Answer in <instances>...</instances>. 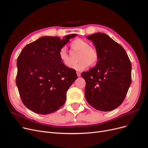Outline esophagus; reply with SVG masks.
Segmentation results:
<instances>
[{
	"mask_svg": "<svg viewBox=\"0 0 148 148\" xmlns=\"http://www.w3.org/2000/svg\"><path fill=\"white\" fill-rule=\"evenodd\" d=\"M80 72H78V71H77V76L78 77H80Z\"/></svg>",
	"mask_w": 148,
	"mask_h": 148,
	"instance_id": "obj_1",
	"label": "esophagus"
}]
</instances>
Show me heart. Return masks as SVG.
Segmentation results:
<instances>
[{"label":"heart","instance_id":"b5f03b06","mask_svg":"<svg viewBox=\"0 0 148 148\" xmlns=\"http://www.w3.org/2000/svg\"><path fill=\"white\" fill-rule=\"evenodd\" d=\"M71 47L75 50L79 51V62L71 66V68L76 71H82L86 69L89 65L94 66L99 60L98 51L95 48L90 47L89 43L82 38H76L71 43ZM59 57L61 63L64 66L69 67L71 65L66 48L62 47L59 52Z\"/></svg>","mask_w":148,"mask_h":148}]
</instances>
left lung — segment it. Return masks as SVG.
<instances>
[{
  "label": "left lung",
  "instance_id": "left-lung-1",
  "mask_svg": "<svg viewBox=\"0 0 148 148\" xmlns=\"http://www.w3.org/2000/svg\"><path fill=\"white\" fill-rule=\"evenodd\" d=\"M86 38L94 44L99 60L81 74L86 82V100L95 110L112 111L122 103L131 85V62L124 48L107 34L97 33Z\"/></svg>",
  "mask_w": 148,
  "mask_h": 148
}]
</instances>
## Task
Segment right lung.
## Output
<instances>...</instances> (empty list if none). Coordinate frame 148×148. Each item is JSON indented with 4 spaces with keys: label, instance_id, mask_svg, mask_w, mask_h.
Here are the masks:
<instances>
[{
    "label": "right lung",
    "instance_id": "right-lung-1",
    "mask_svg": "<svg viewBox=\"0 0 148 148\" xmlns=\"http://www.w3.org/2000/svg\"><path fill=\"white\" fill-rule=\"evenodd\" d=\"M42 37L25 46L18 56L16 85L24 105L40 114L57 111L65 103L66 92L77 79L75 70L61 63L59 52L71 38Z\"/></svg>",
    "mask_w": 148,
    "mask_h": 148
}]
</instances>
